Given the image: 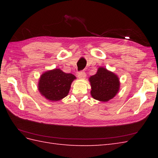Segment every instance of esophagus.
<instances>
[{
	"mask_svg": "<svg viewBox=\"0 0 158 158\" xmlns=\"http://www.w3.org/2000/svg\"><path fill=\"white\" fill-rule=\"evenodd\" d=\"M86 77V74L84 71H80L78 73V77L79 79H85Z\"/></svg>",
	"mask_w": 158,
	"mask_h": 158,
	"instance_id": "1",
	"label": "esophagus"
}]
</instances>
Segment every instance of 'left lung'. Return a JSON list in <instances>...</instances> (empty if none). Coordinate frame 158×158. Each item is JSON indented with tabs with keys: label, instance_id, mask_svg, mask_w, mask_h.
<instances>
[{
	"label": "left lung",
	"instance_id": "8db88e82",
	"mask_svg": "<svg viewBox=\"0 0 158 158\" xmlns=\"http://www.w3.org/2000/svg\"><path fill=\"white\" fill-rule=\"evenodd\" d=\"M91 95L100 101H108L113 98L119 89V78L115 74L100 67L96 74L90 77Z\"/></svg>",
	"mask_w": 158,
	"mask_h": 158
}]
</instances>
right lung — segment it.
I'll return each instance as SVG.
<instances>
[{"instance_id": "1", "label": "right lung", "mask_w": 158, "mask_h": 158, "mask_svg": "<svg viewBox=\"0 0 158 158\" xmlns=\"http://www.w3.org/2000/svg\"><path fill=\"white\" fill-rule=\"evenodd\" d=\"M75 79L76 77L73 74L65 73L59 69L49 70L40 78L39 90L47 99L58 101L68 95Z\"/></svg>"}]
</instances>
